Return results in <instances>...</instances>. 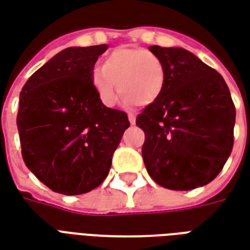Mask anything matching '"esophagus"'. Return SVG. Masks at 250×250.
<instances>
[{"mask_svg": "<svg viewBox=\"0 0 250 250\" xmlns=\"http://www.w3.org/2000/svg\"><path fill=\"white\" fill-rule=\"evenodd\" d=\"M128 120H130L131 125H135L136 116H135V115H134V114H130V115H128Z\"/></svg>", "mask_w": 250, "mask_h": 250, "instance_id": "obj_1", "label": "esophagus"}]
</instances>
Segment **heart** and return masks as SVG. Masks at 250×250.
<instances>
[{
  "label": "heart",
  "instance_id": "obj_1",
  "mask_svg": "<svg viewBox=\"0 0 250 250\" xmlns=\"http://www.w3.org/2000/svg\"><path fill=\"white\" fill-rule=\"evenodd\" d=\"M165 83L166 73L159 57L136 48L112 51L91 77L93 92L105 107H114L118 102L116 85L122 93V103L130 107L135 103H154L162 95Z\"/></svg>",
  "mask_w": 250,
  "mask_h": 250
}]
</instances>
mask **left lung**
<instances>
[{
    "instance_id": "left-lung-1",
    "label": "left lung",
    "mask_w": 250,
    "mask_h": 250,
    "mask_svg": "<svg viewBox=\"0 0 250 250\" xmlns=\"http://www.w3.org/2000/svg\"><path fill=\"white\" fill-rule=\"evenodd\" d=\"M165 66L162 95L143 109L147 173L170 190H193L220 174L233 148L236 108L224 77L184 48L150 46Z\"/></svg>"
}]
</instances>
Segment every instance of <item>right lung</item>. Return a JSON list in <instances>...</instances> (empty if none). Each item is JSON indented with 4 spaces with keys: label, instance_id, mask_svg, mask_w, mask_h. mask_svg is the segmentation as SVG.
I'll list each match as a JSON object with an SVG mask.
<instances>
[{
    "label": "right lung",
    "instance_id": "right-lung-1",
    "mask_svg": "<svg viewBox=\"0 0 250 250\" xmlns=\"http://www.w3.org/2000/svg\"><path fill=\"white\" fill-rule=\"evenodd\" d=\"M108 45L69 46L29 77L20 93L22 158L42 184L65 195L91 191L107 178L127 114L93 92V65Z\"/></svg>",
    "mask_w": 250,
    "mask_h": 250
}]
</instances>
